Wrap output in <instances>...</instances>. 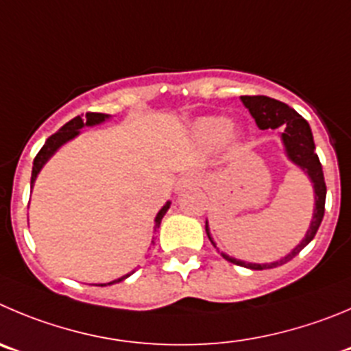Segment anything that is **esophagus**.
Here are the masks:
<instances>
[{"instance_id":"34e87169","label":"esophagus","mask_w":351,"mask_h":351,"mask_svg":"<svg viewBox=\"0 0 351 351\" xmlns=\"http://www.w3.org/2000/svg\"><path fill=\"white\" fill-rule=\"evenodd\" d=\"M197 182H199L197 175H194V173H186V175H183L182 178L178 180V183H176V189H178V191H183V189H186V186L195 185Z\"/></svg>"}]
</instances>
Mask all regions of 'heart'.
Wrapping results in <instances>:
<instances>
[{"instance_id": "1", "label": "heart", "mask_w": 351, "mask_h": 351, "mask_svg": "<svg viewBox=\"0 0 351 351\" xmlns=\"http://www.w3.org/2000/svg\"><path fill=\"white\" fill-rule=\"evenodd\" d=\"M195 136L206 145H218L223 140H235L237 133L230 126V121L223 116L202 117L195 123Z\"/></svg>"}]
</instances>
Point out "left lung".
<instances>
[{
    "mask_svg": "<svg viewBox=\"0 0 351 351\" xmlns=\"http://www.w3.org/2000/svg\"><path fill=\"white\" fill-rule=\"evenodd\" d=\"M242 104L250 114L253 116V119L256 121L258 128L260 130H277V128L282 126V133H280V140H282L284 152H286L287 159L296 165L301 171L306 173V176L310 178L313 185V197H315V208H313V216L312 221H310V227L304 234L303 241L291 251L289 254H286L284 258L277 261H271V263H250V261L237 260L234 256H228L223 254V258L227 261L234 265H241V267L251 268V270H265V268H275L279 265L287 263L289 260H293L304 245H308L310 241L315 237L317 230H319L320 223H322L324 218V206H326V182H324V173H322V165H320L319 156L315 152V143H313V135L312 130H310V124L300 116L294 109H291L287 104L284 101L275 100V98L263 97V95H256V97H241ZM206 234H208L211 244L216 247V242L213 241L211 234H209L208 220H206Z\"/></svg>",
    "mask_w": 351,
    "mask_h": 351,
    "instance_id": "1",
    "label": "left lung"
}]
</instances>
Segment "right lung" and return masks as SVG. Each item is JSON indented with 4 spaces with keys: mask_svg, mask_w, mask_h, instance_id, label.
<instances>
[{
    "mask_svg": "<svg viewBox=\"0 0 351 351\" xmlns=\"http://www.w3.org/2000/svg\"><path fill=\"white\" fill-rule=\"evenodd\" d=\"M109 117H110L109 114L88 112L86 114V119H81V116L74 117V119L69 121L67 124H64V126H62L60 130H58L57 133H55V135H51L50 138H48L47 142H45V145L41 147V150H39L38 156H36V159H34V165H32V175H31V189H32V186H34L36 178H38V175H39V171H41V169H43V166H45L48 162V159H50V157L53 156V154L57 152V150L60 149L62 145H64V143L71 142L72 138H76V136L81 133V128H84V126H97V124L106 123V121L109 119ZM169 206H171V202L168 201L165 206H162V208L159 209V213H157V215H156V220H154V223H156V225H154V230H156V228H159L160 220H162V216H165L166 211H168V209H169ZM152 244H154V241H152ZM133 271H135V270H133ZM133 271H130V274L123 275V277H119V279L112 280V282H107V284H109V286H110V284L121 282V280L128 279V277H130V275L133 274ZM107 284H98V286H107Z\"/></svg>",
    "mask_w": 351,
    "mask_h": 351,
    "instance_id": "right-lung-1",
    "label": "right lung"
}]
</instances>
